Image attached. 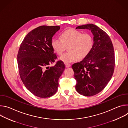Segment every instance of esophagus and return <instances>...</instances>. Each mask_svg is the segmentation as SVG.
Listing matches in <instances>:
<instances>
[{"mask_svg": "<svg viewBox=\"0 0 128 128\" xmlns=\"http://www.w3.org/2000/svg\"><path fill=\"white\" fill-rule=\"evenodd\" d=\"M65 65L66 67H69L71 66V65L70 64H69V63H65Z\"/></svg>", "mask_w": 128, "mask_h": 128, "instance_id": "34e87169", "label": "esophagus"}]
</instances>
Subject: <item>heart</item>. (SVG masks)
<instances>
[{"mask_svg": "<svg viewBox=\"0 0 128 128\" xmlns=\"http://www.w3.org/2000/svg\"><path fill=\"white\" fill-rule=\"evenodd\" d=\"M51 46L58 54H62L66 46H68L69 52L63 54L59 59L65 63H69L86 57L93 48L94 39L90 34H83L80 31L70 29L61 33L60 39L52 38Z\"/></svg>", "mask_w": 128, "mask_h": 128, "instance_id": "1", "label": "heart"}]
</instances>
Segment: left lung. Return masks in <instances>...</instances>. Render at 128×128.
I'll return each instance as SVG.
<instances>
[{
    "label": "left lung",
    "mask_w": 128,
    "mask_h": 128,
    "mask_svg": "<svg viewBox=\"0 0 128 128\" xmlns=\"http://www.w3.org/2000/svg\"><path fill=\"white\" fill-rule=\"evenodd\" d=\"M76 29L89 30L94 36L92 50L82 61L72 66L77 92L84 96H92L102 90L112 78L115 65L114 48L109 36L96 25L87 24Z\"/></svg>",
    "instance_id": "left-lung-1"
}]
</instances>
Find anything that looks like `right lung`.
<instances>
[{"label": "right lung", "mask_w": 128, "mask_h": 128, "mask_svg": "<svg viewBox=\"0 0 128 128\" xmlns=\"http://www.w3.org/2000/svg\"><path fill=\"white\" fill-rule=\"evenodd\" d=\"M60 28L58 26H41L33 29L25 36L18 52L21 80L31 93L40 98H48L57 92L59 78L65 69L61 61L49 66L57 58L51 41Z\"/></svg>", "instance_id": "obj_1"}]
</instances>
